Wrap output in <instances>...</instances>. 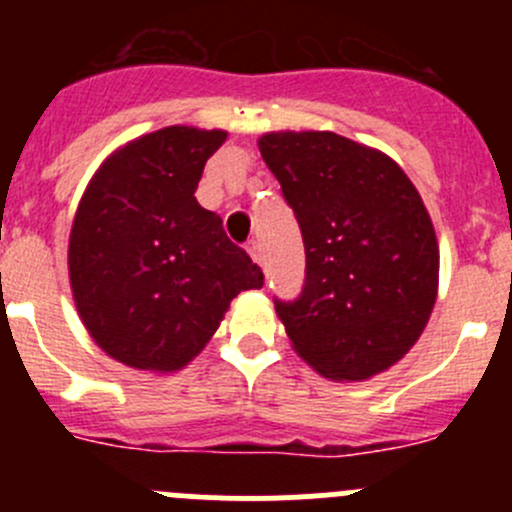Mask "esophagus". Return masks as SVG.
<instances>
[{
  "instance_id": "34e87169",
  "label": "esophagus",
  "mask_w": 512,
  "mask_h": 512,
  "mask_svg": "<svg viewBox=\"0 0 512 512\" xmlns=\"http://www.w3.org/2000/svg\"><path fill=\"white\" fill-rule=\"evenodd\" d=\"M247 252H250V257L257 262V265H262V245H260V242L252 240L250 245H247Z\"/></svg>"
}]
</instances>
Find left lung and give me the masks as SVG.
I'll return each mask as SVG.
<instances>
[{
  "label": "left lung",
  "instance_id": "left-lung-1",
  "mask_svg": "<svg viewBox=\"0 0 512 512\" xmlns=\"http://www.w3.org/2000/svg\"><path fill=\"white\" fill-rule=\"evenodd\" d=\"M304 240V285L275 309L292 347L329 379L389 369L436 304L438 242L423 200L384 153L332 131L260 138Z\"/></svg>",
  "mask_w": 512,
  "mask_h": 512
}]
</instances>
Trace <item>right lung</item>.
Instances as JSON below:
<instances>
[{
  "instance_id": "1",
  "label": "right lung",
  "mask_w": 512,
  "mask_h": 512,
  "mask_svg": "<svg viewBox=\"0 0 512 512\" xmlns=\"http://www.w3.org/2000/svg\"><path fill=\"white\" fill-rule=\"evenodd\" d=\"M225 131L168 126L98 168L69 237L74 302L94 342L133 369L175 371L265 275L195 200Z\"/></svg>"
}]
</instances>
